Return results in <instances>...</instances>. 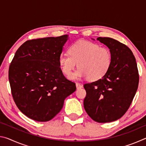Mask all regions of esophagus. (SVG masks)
Masks as SVG:
<instances>
[{"label": "esophagus", "instance_id": "esophagus-1", "mask_svg": "<svg viewBox=\"0 0 146 146\" xmlns=\"http://www.w3.org/2000/svg\"><path fill=\"white\" fill-rule=\"evenodd\" d=\"M76 88H77V90H78V89H80L82 88L83 87V86L82 84H80V83H76Z\"/></svg>", "mask_w": 146, "mask_h": 146}]
</instances>
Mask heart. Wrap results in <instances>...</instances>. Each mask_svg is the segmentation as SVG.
Returning a JSON list of instances; mask_svg holds the SVG:
<instances>
[{
    "label": "heart",
    "mask_w": 146,
    "mask_h": 146,
    "mask_svg": "<svg viewBox=\"0 0 146 146\" xmlns=\"http://www.w3.org/2000/svg\"><path fill=\"white\" fill-rule=\"evenodd\" d=\"M68 54H61L58 62L62 72L69 75L77 65L79 68L69 76L71 80L88 77L95 81L104 77L111 65V54L108 48L98 44L80 40L73 44Z\"/></svg>",
    "instance_id": "heart-1"
}]
</instances>
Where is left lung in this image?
Masks as SVG:
<instances>
[{
    "label": "left lung",
    "mask_w": 146,
    "mask_h": 146,
    "mask_svg": "<svg viewBox=\"0 0 146 146\" xmlns=\"http://www.w3.org/2000/svg\"><path fill=\"white\" fill-rule=\"evenodd\" d=\"M97 40L110 49L111 65L104 77L84 85V107L95 122H110L119 119L129 109L138 89L139 75L135 56L127 46L109 37Z\"/></svg>",
    "instance_id": "left-lung-1"
}]
</instances>
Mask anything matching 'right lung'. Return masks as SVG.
<instances>
[{
    "label": "right lung",
    "instance_id": "add662e5",
    "mask_svg": "<svg viewBox=\"0 0 146 146\" xmlns=\"http://www.w3.org/2000/svg\"><path fill=\"white\" fill-rule=\"evenodd\" d=\"M65 35L33 39L17 49L9 68L12 96L23 114L47 122L60 111L64 100L76 90L75 84L64 76L58 62Z\"/></svg>",
    "mask_w": 146,
    "mask_h": 146
}]
</instances>
